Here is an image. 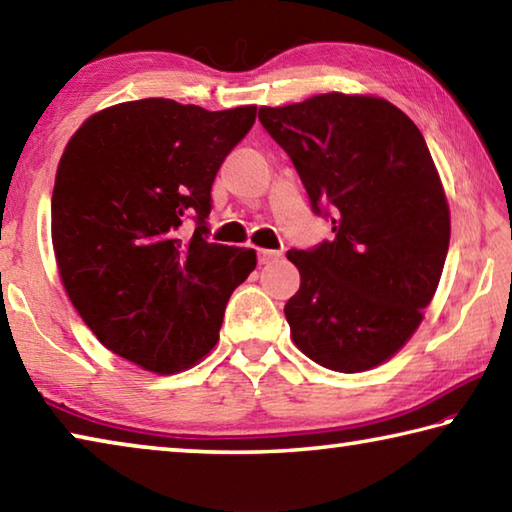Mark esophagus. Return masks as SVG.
<instances>
[{
    "label": "esophagus",
    "mask_w": 512,
    "mask_h": 512,
    "mask_svg": "<svg viewBox=\"0 0 512 512\" xmlns=\"http://www.w3.org/2000/svg\"><path fill=\"white\" fill-rule=\"evenodd\" d=\"M257 257H259V264H271V262H275V259L282 257V250L262 248V250H257Z\"/></svg>",
    "instance_id": "esophagus-1"
}]
</instances>
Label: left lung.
Listing matches in <instances>:
<instances>
[{"instance_id":"1","label":"left lung","mask_w":512,"mask_h":512,"mask_svg":"<svg viewBox=\"0 0 512 512\" xmlns=\"http://www.w3.org/2000/svg\"><path fill=\"white\" fill-rule=\"evenodd\" d=\"M259 121L334 232L287 253L293 343L329 370L375 368L411 339L443 275L449 207L427 142L393 103L341 92L259 108Z\"/></svg>"}]
</instances>
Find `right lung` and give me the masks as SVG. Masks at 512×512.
<instances>
[{"instance_id": "obj_1", "label": "right lung", "mask_w": 512, "mask_h": 512, "mask_svg": "<svg viewBox=\"0 0 512 512\" xmlns=\"http://www.w3.org/2000/svg\"><path fill=\"white\" fill-rule=\"evenodd\" d=\"M255 115V106L128 101L92 115L60 158L51 196L60 280L94 336L144 370L203 359L257 264L253 248L207 239L216 171ZM185 220L192 238L179 232Z\"/></svg>"}]
</instances>
